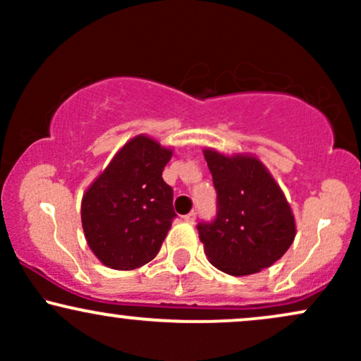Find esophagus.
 <instances>
[{"label":"esophagus","instance_id":"esophagus-1","mask_svg":"<svg viewBox=\"0 0 361 361\" xmlns=\"http://www.w3.org/2000/svg\"><path fill=\"white\" fill-rule=\"evenodd\" d=\"M195 219H197V214H195V212H190V214L183 215V221H185L186 224H193Z\"/></svg>","mask_w":361,"mask_h":361}]
</instances>
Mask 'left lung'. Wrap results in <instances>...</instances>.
Segmentation results:
<instances>
[{
  "label": "left lung",
  "mask_w": 361,
  "mask_h": 361,
  "mask_svg": "<svg viewBox=\"0 0 361 361\" xmlns=\"http://www.w3.org/2000/svg\"><path fill=\"white\" fill-rule=\"evenodd\" d=\"M204 156L217 192L215 219L197 226L207 258L233 276L271 267L295 239V219L281 188L258 157L214 149Z\"/></svg>",
  "instance_id": "1"
}]
</instances>
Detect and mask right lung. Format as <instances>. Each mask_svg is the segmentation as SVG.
<instances>
[{
    "label": "right lung",
    "mask_w": 361,
    "mask_h": 361,
    "mask_svg": "<svg viewBox=\"0 0 361 361\" xmlns=\"http://www.w3.org/2000/svg\"><path fill=\"white\" fill-rule=\"evenodd\" d=\"M173 151L147 135L123 146L82 195L88 246L105 267L135 270L159 252L176 217L163 169Z\"/></svg>",
    "instance_id": "1"
}]
</instances>
